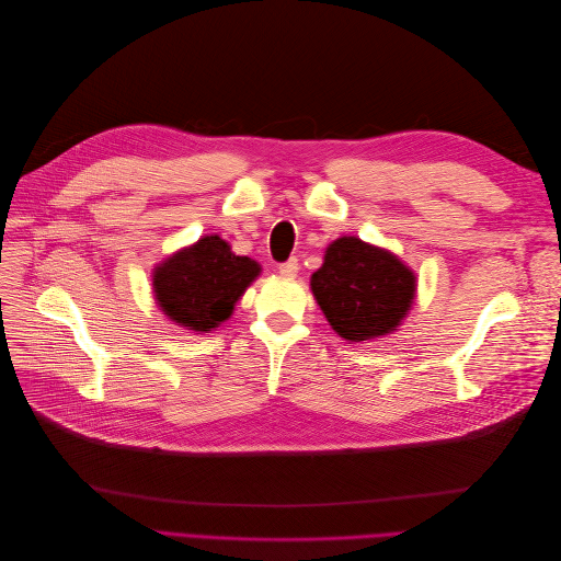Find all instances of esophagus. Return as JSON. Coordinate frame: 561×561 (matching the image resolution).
<instances>
[{
    "instance_id": "esophagus-1",
    "label": "esophagus",
    "mask_w": 561,
    "mask_h": 561,
    "mask_svg": "<svg viewBox=\"0 0 561 561\" xmlns=\"http://www.w3.org/2000/svg\"><path fill=\"white\" fill-rule=\"evenodd\" d=\"M278 272H280L283 276H297V272H299V260H297V257H289L287 262L278 264Z\"/></svg>"
}]
</instances>
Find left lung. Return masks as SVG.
<instances>
[{
  "label": "left lung",
  "instance_id": "obj_1",
  "mask_svg": "<svg viewBox=\"0 0 561 561\" xmlns=\"http://www.w3.org/2000/svg\"><path fill=\"white\" fill-rule=\"evenodd\" d=\"M310 287L333 331L344 340L363 342L402 324L413 306L415 274L386 249L358 237H340L329 244Z\"/></svg>",
  "mask_w": 561,
  "mask_h": 561
}]
</instances>
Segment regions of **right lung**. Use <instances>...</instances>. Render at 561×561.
Instances as JSON below:
<instances>
[{
  "label": "right lung",
  "instance_id": "add662e5",
  "mask_svg": "<svg viewBox=\"0 0 561 561\" xmlns=\"http://www.w3.org/2000/svg\"><path fill=\"white\" fill-rule=\"evenodd\" d=\"M257 274L255 260L234 255L226 239L207 234L154 266V299L178 327L207 333L232 314Z\"/></svg>",
  "mask_w": 561,
  "mask_h": 561
}]
</instances>
